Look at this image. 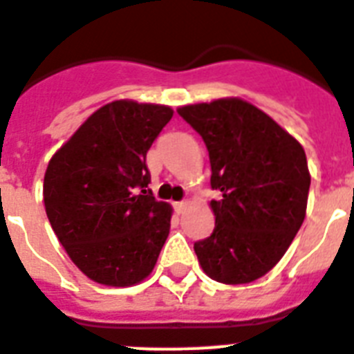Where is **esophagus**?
<instances>
[{
  "instance_id": "34e87169",
  "label": "esophagus",
  "mask_w": 354,
  "mask_h": 354,
  "mask_svg": "<svg viewBox=\"0 0 354 354\" xmlns=\"http://www.w3.org/2000/svg\"><path fill=\"white\" fill-rule=\"evenodd\" d=\"M174 207H175V211H177V214H183L187 207V202H175Z\"/></svg>"
}]
</instances>
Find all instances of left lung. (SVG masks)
<instances>
[{
	"label": "left lung",
	"mask_w": 354,
	"mask_h": 354,
	"mask_svg": "<svg viewBox=\"0 0 354 354\" xmlns=\"http://www.w3.org/2000/svg\"><path fill=\"white\" fill-rule=\"evenodd\" d=\"M211 161L214 230L195 243L209 278L227 286L270 273L306 214L310 171L301 143L252 102L221 97L177 108Z\"/></svg>",
	"instance_id": "1"
}]
</instances>
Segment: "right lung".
I'll use <instances>...</instances> for the list:
<instances>
[{
	"mask_svg": "<svg viewBox=\"0 0 354 354\" xmlns=\"http://www.w3.org/2000/svg\"><path fill=\"white\" fill-rule=\"evenodd\" d=\"M171 117L165 104L108 102L49 159L46 214L71 261L93 282L131 287L154 270L174 209L147 189L145 158Z\"/></svg>",
	"mask_w": 354,
	"mask_h": 354,
	"instance_id": "obj_1",
	"label": "right lung"
}]
</instances>
